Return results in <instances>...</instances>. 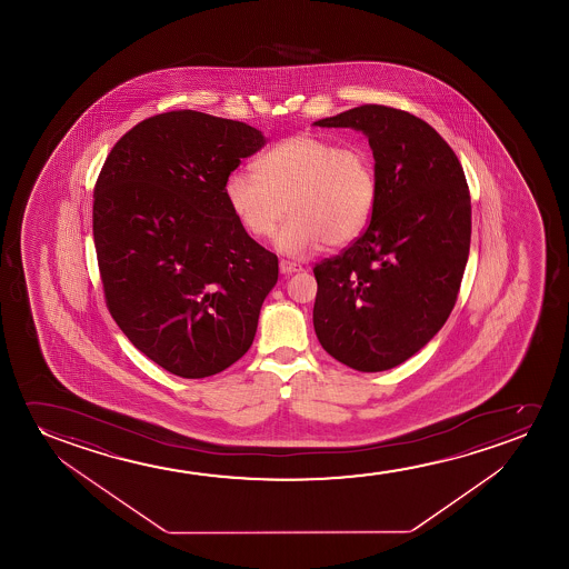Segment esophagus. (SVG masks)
<instances>
[{"mask_svg":"<svg viewBox=\"0 0 569 569\" xmlns=\"http://www.w3.org/2000/svg\"><path fill=\"white\" fill-rule=\"evenodd\" d=\"M303 268L301 264H296V262H289V260H281L280 262V272L283 276H291V273L301 272Z\"/></svg>","mask_w":569,"mask_h":569,"instance_id":"esophagus-1","label":"esophagus"}]
</instances>
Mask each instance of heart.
Here are the masks:
<instances>
[{"instance_id":"heart-1","label":"heart","mask_w":569,"mask_h":569,"mask_svg":"<svg viewBox=\"0 0 569 569\" xmlns=\"http://www.w3.org/2000/svg\"><path fill=\"white\" fill-rule=\"evenodd\" d=\"M257 172L233 171L223 184L227 206L252 239H268L288 208L276 247L305 257L338 249L363 233L377 200V167L369 149L315 133H297L258 157Z\"/></svg>"}]
</instances>
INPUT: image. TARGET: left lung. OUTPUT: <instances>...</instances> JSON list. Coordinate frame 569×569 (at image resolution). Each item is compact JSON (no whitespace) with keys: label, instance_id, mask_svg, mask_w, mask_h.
<instances>
[{"label":"left lung","instance_id":"left-lung-1","mask_svg":"<svg viewBox=\"0 0 569 569\" xmlns=\"http://www.w3.org/2000/svg\"><path fill=\"white\" fill-rule=\"evenodd\" d=\"M320 128L369 138L377 200L350 247L315 264L312 325L320 346L363 373L405 363L443 327L470 250V192L459 157L405 110L361 104Z\"/></svg>","mask_w":569,"mask_h":569}]
</instances>
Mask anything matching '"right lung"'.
<instances>
[{
  "instance_id": "1",
  "label": "right lung",
  "mask_w": 569,
  "mask_h": 569,
  "mask_svg": "<svg viewBox=\"0 0 569 569\" xmlns=\"http://www.w3.org/2000/svg\"><path fill=\"white\" fill-rule=\"evenodd\" d=\"M257 128L196 110L133 126L94 184L104 301L128 340L184 379L221 373L249 351L278 257L242 231L223 196Z\"/></svg>"
}]
</instances>
